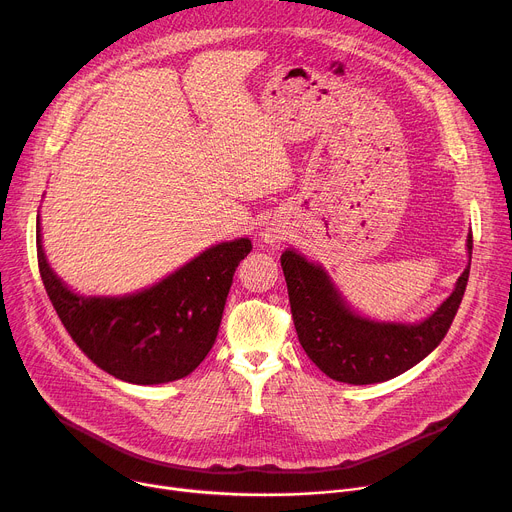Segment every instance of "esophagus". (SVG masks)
<instances>
[{
    "label": "esophagus",
    "instance_id": "1",
    "mask_svg": "<svg viewBox=\"0 0 512 512\" xmlns=\"http://www.w3.org/2000/svg\"><path fill=\"white\" fill-rule=\"evenodd\" d=\"M261 239H263L265 243H277L282 237H280V232H277L275 228H265V230L261 232Z\"/></svg>",
    "mask_w": 512,
    "mask_h": 512
}]
</instances>
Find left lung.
<instances>
[{
	"mask_svg": "<svg viewBox=\"0 0 512 512\" xmlns=\"http://www.w3.org/2000/svg\"><path fill=\"white\" fill-rule=\"evenodd\" d=\"M472 235L468 253L472 259ZM294 327L306 355L329 378L345 384L392 380L423 361L447 335L468 286L463 269L451 296L423 322H376L355 314L320 265L288 249L282 255Z\"/></svg>",
	"mask_w": 512,
	"mask_h": 512,
	"instance_id": "8db88e82",
	"label": "left lung"
}]
</instances>
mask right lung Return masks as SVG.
<instances>
[{"label": "right lung", "mask_w": 512, "mask_h": 512, "mask_svg": "<svg viewBox=\"0 0 512 512\" xmlns=\"http://www.w3.org/2000/svg\"><path fill=\"white\" fill-rule=\"evenodd\" d=\"M249 239L214 245L159 284L122 298L79 296L51 269L36 220V255L46 294L77 347L110 376L141 386L181 380L212 349Z\"/></svg>", "instance_id": "1"}]
</instances>
